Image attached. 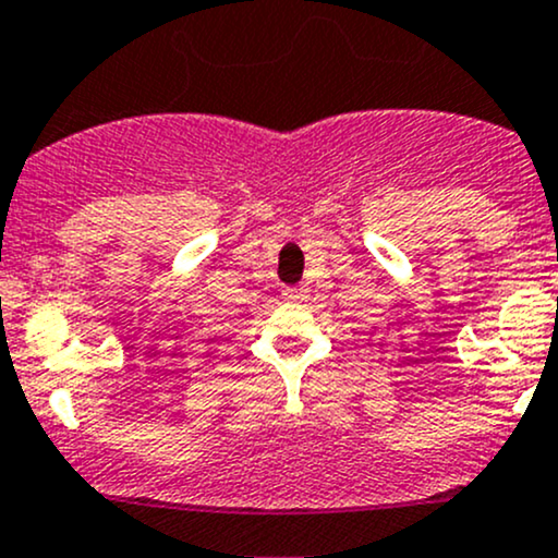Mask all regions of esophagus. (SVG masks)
<instances>
[{
  "instance_id": "esophagus-1",
  "label": "esophagus",
  "mask_w": 558,
  "mask_h": 558,
  "mask_svg": "<svg viewBox=\"0 0 558 558\" xmlns=\"http://www.w3.org/2000/svg\"><path fill=\"white\" fill-rule=\"evenodd\" d=\"M283 299H286V301H301V299H306V288H286Z\"/></svg>"
}]
</instances>
